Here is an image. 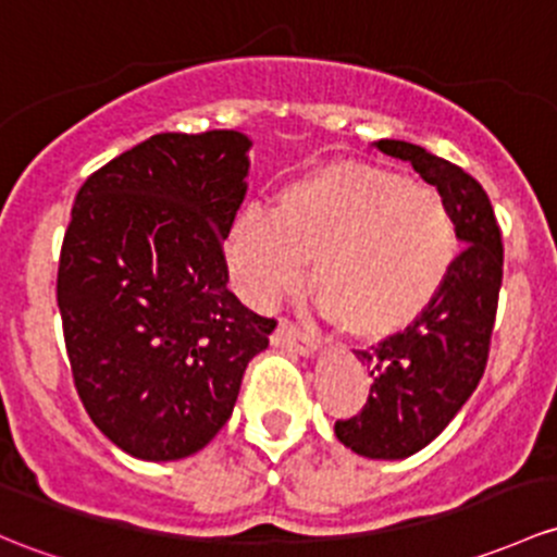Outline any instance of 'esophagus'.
Here are the masks:
<instances>
[{
    "instance_id": "obj_1",
    "label": "esophagus",
    "mask_w": 557,
    "mask_h": 557,
    "mask_svg": "<svg viewBox=\"0 0 557 557\" xmlns=\"http://www.w3.org/2000/svg\"><path fill=\"white\" fill-rule=\"evenodd\" d=\"M272 347L288 349V352H296L304 357H312L314 352H318V338L301 333L296 325H290L288 320H280L277 327H274V333H272Z\"/></svg>"
}]
</instances>
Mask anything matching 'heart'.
Segmentation results:
<instances>
[{
    "mask_svg": "<svg viewBox=\"0 0 557 557\" xmlns=\"http://www.w3.org/2000/svg\"><path fill=\"white\" fill-rule=\"evenodd\" d=\"M459 239L441 191L368 162H327L285 186L274 213L234 221L226 259L245 301L267 307L294 290L312 263L309 288L357 338L411 327L435 304Z\"/></svg>",
    "mask_w": 557,
    "mask_h": 557,
    "instance_id": "1",
    "label": "heart"
}]
</instances>
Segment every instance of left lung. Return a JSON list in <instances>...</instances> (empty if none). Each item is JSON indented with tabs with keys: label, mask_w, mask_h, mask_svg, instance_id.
<instances>
[{
	"label": "left lung",
	"mask_w": 557,
	"mask_h": 557,
	"mask_svg": "<svg viewBox=\"0 0 557 557\" xmlns=\"http://www.w3.org/2000/svg\"><path fill=\"white\" fill-rule=\"evenodd\" d=\"M376 146L411 162L441 191L465 245L417 323L371 352H355L371 371V395L357 417L336 421V437L357 456L397 461L430 446L475 392L488 360L505 250L488 195L470 173L406 140Z\"/></svg>",
	"instance_id": "obj_1"
}]
</instances>
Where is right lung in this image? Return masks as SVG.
Listing matches in <instances>:
<instances>
[{
  "label": "right lung",
  "instance_id": "add662e5",
  "mask_svg": "<svg viewBox=\"0 0 557 557\" xmlns=\"http://www.w3.org/2000/svg\"><path fill=\"white\" fill-rule=\"evenodd\" d=\"M250 138L160 133L82 184L58 309L82 406L144 461L197 454L232 417L274 320L226 288L221 248L248 191Z\"/></svg>",
  "mask_w": 557,
  "mask_h": 557
}]
</instances>
